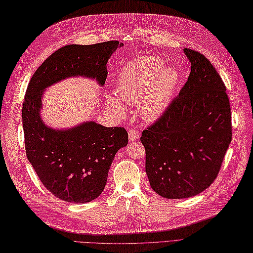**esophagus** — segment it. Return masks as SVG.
<instances>
[{
  "instance_id": "esophagus-1",
  "label": "esophagus",
  "mask_w": 253,
  "mask_h": 253,
  "mask_svg": "<svg viewBox=\"0 0 253 253\" xmlns=\"http://www.w3.org/2000/svg\"><path fill=\"white\" fill-rule=\"evenodd\" d=\"M138 137H139V131L133 130V128H131V130L128 131V138H130V140H136Z\"/></svg>"
}]
</instances>
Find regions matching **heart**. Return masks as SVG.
<instances>
[{"mask_svg": "<svg viewBox=\"0 0 253 253\" xmlns=\"http://www.w3.org/2000/svg\"><path fill=\"white\" fill-rule=\"evenodd\" d=\"M164 65L158 57L135 59L117 79V95L128 103H140V113L148 119H158L164 114L180 82L179 72ZM107 104L116 112H123L118 97L108 95Z\"/></svg>", "mask_w": 253, "mask_h": 253, "instance_id": "1", "label": "heart"}]
</instances>
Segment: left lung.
I'll list each match as a JSON object with an SVG mask.
<instances>
[{
	"label": "left lung",
	"instance_id": "1",
	"mask_svg": "<svg viewBox=\"0 0 253 253\" xmlns=\"http://www.w3.org/2000/svg\"><path fill=\"white\" fill-rule=\"evenodd\" d=\"M187 83L160 118L141 133L146 173L155 192L186 199L214 181L232 140L229 96L205 55L184 48Z\"/></svg>",
	"mask_w": 253,
	"mask_h": 253
}]
</instances>
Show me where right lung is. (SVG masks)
<instances>
[{
    "label": "right lung",
    "mask_w": 253,
    "mask_h": 253,
    "mask_svg": "<svg viewBox=\"0 0 253 253\" xmlns=\"http://www.w3.org/2000/svg\"><path fill=\"white\" fill-rule=\"evenodd\" d=\"M118 41L94 45H67L54 51L35 71L22 104L24 144L29 162L42 183L65 202L84 204L103 192L115 155L127 145L125 127H106L94 121L58 130L41 118L42 92L60 80L84 76L104 85L107 62Z\"/></svg>",
    "instance_id": "obj_1"
}]
</instances>
